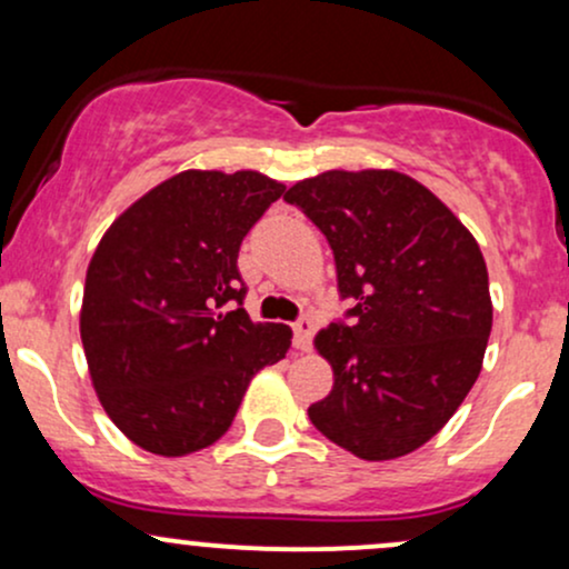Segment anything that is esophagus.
I'll return each instance as SVG.
<instances>
[{"label":"esophagus","instance_id":"obj_1","mask_svg":"<svg viewBox=\"0 0 569 569\" xmlns=\"http://www.w3.org/2000/svg\"><path fill=\"white\" fill-rule=\"evenodd\" d=\"M312 331H316V321H312L310 316H302L297 323H293V345H297V350L302 352L310 350Z\"/></svg>","mask_w":569,"mask_h":569}]
</instances>
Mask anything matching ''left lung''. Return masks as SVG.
Here are the masks:
<instances>
[{"label":"left lung","mask_w":569,"mask_h":569,"mask_svg":"<svg viewBox=\"0 0 569 569\" xmlns=\"http://www.w3.org/2000/svg\"><path fill=\"white\" fill-rule=\"evenodd\" d=\"M335 251L352 326L312 339L335 388L307 409L329 441L369 462L433 439L473 388L492 331L487 262L468 227L407 173L323 171L283 194Z\"/></svg>","instance_id":"obj_1"}]
</instances>
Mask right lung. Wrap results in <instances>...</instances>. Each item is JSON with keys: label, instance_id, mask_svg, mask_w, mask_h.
I'll list each match as a JSON object with an SVG mask.
<instances>
[{"label": "right lung", "instance_id": "add662e5", "mask_svg": "<svg viewBox=\"0 0 569 569\" xmlns=\"http://www.w3.org/2000/svg\"><path fill=\"white\" fill-rule=\"evenodd\" d=\"M286 184L259 171H181L103 232L84 276L80 337L109 420L136 447L184 457L232 426L248 382L291 348L253 323L238 251Z\"/></svg>", "mask_w": 569, "mask_h": 569}]
</instances>
